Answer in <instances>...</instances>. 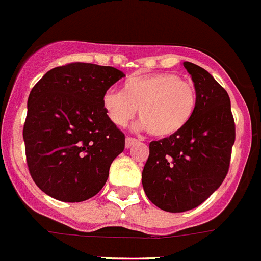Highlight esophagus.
<instances>
[{
    "label": "esophagus",
    "instance_id": "34e87169",
    "mask_svg": "<svg viewBox=\"0 0 261 261\" xmlns=\"http://www.w3.org/2000/svg\"><path fill=\"white\" fill-rule=\"evenodd\" d=\"M136 142H137V140L133 139V137H126V139H125V148L129 149L130 146L135 145Z\"/></svg>",
    "mask_w": 261,
    "mask_h": 261
}]
</instances>
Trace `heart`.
<instances>
[{
  "instance_id": "b5f03b06",
  "label": "heart",
  "mask_w": 261,
  "mask_h": 261,
  "mask_svg": "<svg viewBox=\"0 0 261 261\" xmlns=\"http://www.w3.org/2000/svg\"><path fill=\"white\" fill-rule=\"evenodd\" d=\"M101 106L109 121L125 126L137 112V128L168 139L188 126L197 108L194 86L175 73L155 72L129 77L122 91L107 90Z\"/></svg>"
}]
</instances>
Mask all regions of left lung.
I'll list each match as a JSON object with an SVG mask.
<instances>
[{"label":"left lung","instance_id":"8db88e82","mask_svg":"<svg viewBox=\"0 0 261 261\" xmlns=\"http://www.w3.org/2000/svg\"><path fill=\"white\" fill-rule=\"evenodd\" d=\"M197 92L194 116L178 135L149 144L142 186L149 200L169 213L203 203L226 178L235 124L230 96L204 68L184 62Z\"/></svg>","mask_w":261,"mask_h":261}]
</instances>
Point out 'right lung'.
Returning a JSON list of instances; mask_svg holds the SVG:
<instances>
[{
    "label": "right lung",
    "instance_id": "obj_1",
    "mask_svg": "<svg viewBox=\"0 0 261 261\" xmlns=\"http://www.w3.org/2000/svg\"><path fill=\"white\" fill-rule=\"evenodd\" d=\"M125 76L92 63H70L43 75L29 95L23 141L30 174L43 193L83 202L106 185L125 136L109 121L101 97Z\"/></svg>",
    "mask_w": 261,
    "mask_h": 261
}]
</instances>
